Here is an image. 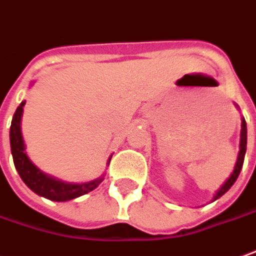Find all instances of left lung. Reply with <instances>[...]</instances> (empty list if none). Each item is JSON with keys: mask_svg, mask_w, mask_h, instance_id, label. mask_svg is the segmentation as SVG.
Here are the masks:
<instances>
[{"mask_svg": "<svg viewBox=\"0 0 256 256\" xmlns=\"http://www.w3.org/2000/svg\"><path fill=\"white\" fill-rule=\"evenodd\" d=\"M245 150H246V122H245V120L242 118V122H241V144H240V155H238V159H236V168H234V172L231 173V176L228 178L227 182L221 186V188L216 193V196H214V200H217V198H220L224 193H227L230 188L236 183V178H238V174L241 172V169H242V164H244V158H245Z\"/></svg>", "mask_w": 256, "mask_h": 256, "instance_id": "obj_1", "label": "left lung"}]
</instances>
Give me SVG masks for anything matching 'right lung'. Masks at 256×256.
<instances>
[{"instance_id": "obj_1", "label": "right lung", "mask_w": 256, "mask_h": 256, "mask_svg": "<svg viewBox=\"0 0 256 256\" xmlns=\"http://www.w3.org/2000/svg\"><path fill=\"white\" fill-rule=\"evenodd\" d=\"M25 101H22L20 107L16 108L15 114L12 116L11 130H10V140H11V152L14 158V164L16 168V170L20 173V179L25 182V184L30 190H34L36 194L44 196L49 200L54 202H68L72 198H76L78 196L87 194L88 192H92L104 180L101 176L98 179L88 182V183H82V184H68L63 183L60 180L53 179L46 176L42 173L35 164H32L28 159L22 140V134H20V116L24 111Z\"/></svg>"}]
</instances>
